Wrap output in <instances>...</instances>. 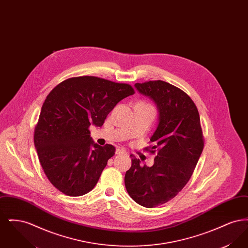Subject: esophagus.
<instances>
[{
    "instance_id": "1",
    "label": "esophagus",
    "mask_w": 248,
    "mask_h": 248,
    "mask_svg": "<svg viewBox=\"0 0 248 248\" xmlns=\"http://www.w3.org/2000/svg\"><path fill=\"white\" fill-rule=\"evenodd\" d=\"M126 154V152L124 150V149H122V148H118L117 150H116V154Z\"/></svg>"
}]
</instances>
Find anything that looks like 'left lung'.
<instances>
[{
	"label": "left lung",
	"mask_w": 248,
	"mask_h": 248,
	"mask_svg": "<svg viewBox=\"0 0 248 248\" xmlns=\"http://www.w3.org/2000/svg\"><path fill=\"white\" fill-rule=\"evenodd\" d=\"M140 93L153 98L159 109V124L151 138L154 146L144 150L156 154L154 164L141 166L132 157L124 177L130 197L153 208L173 199L185 187L204 146L200 115L183 90L161 80L137 83Z\"/></svg>",
	"instance_id": "obj_1"
}]
</instances>
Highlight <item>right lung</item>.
I'll return each mask as SVG.
<instances>
[{
	"label": "right lung",
	"instance_id": "obj_1",
	"mask_svg": "<svg viewBox=\"0 0 248 248\" xmlns=\"http://www.w3.org/2000/svg\"><path fill=\"white\" fill-rule=\"evenodd\" d=\"M133 94L128 83L94 76L69 78L52 89L36 124L34 145L55 188L73 197L94 189L115 148L94 143L89 126H102L117 103Z\"/></svg>",
	"mask_w": 248,
	"mask_h": 248
}]
</instances>
